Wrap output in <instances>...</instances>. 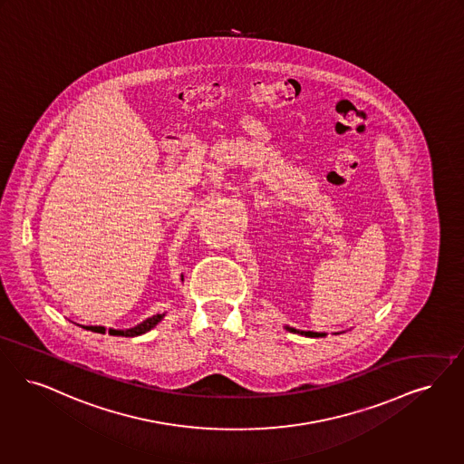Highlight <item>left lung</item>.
<instances>
[{"mask_svg":"<svg viewBox=\"0 0 464 464\" xmlns=\"http://www.w3.org/2000/svg\"><path fill=\"white\" fill-rule=\"evenodd\" d=\"M288 332H292V334H305V336H324L326 334H315V332H298L295 328H286Z\"/></svg>","mask_w":464,"mask_h":464,"instance_id":"obj_1","label":"left lung"}]
</instances>
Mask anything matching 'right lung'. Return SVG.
Segmentation results:
<instances>
[{"mask_svg": "<svg viewBox=\"0 0 464 464\" xmlns=\"http://www.w3.org/2000/svg\"><path fill=\"white\" fill-rule=\"evenodd\" d=\"M164 314L151 315L147 321H143L141 324L130 328V330H109V334L113 336H138V334H147L153 326H157L162 321ZM86 330H92L94 334H105L107 330L103 326H86Z\"/></svg>", "mask_w": 464, "mask_h": 464, "instance_id": "obj_1", "label": "right lung"}]
</instances>
